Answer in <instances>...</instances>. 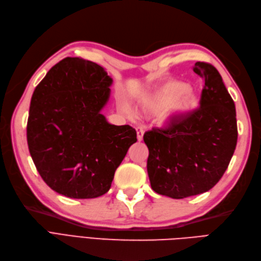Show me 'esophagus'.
<instances>
[{
	"instance_id": "obj_1",
	"label": "esophagus",
	"mask_w": 261,
	"mask_h": 261,
	"mask_svg": "<svg viewBox=\"0 0 261 261\" xmlns=\"http://www.w3.org/2000/svg\"><path fill=\"white\" fill-rule=\"evenodd\" d=\"M136 133H137V139L138 141H141L143 140V137H144V129L143 127H136Z\"/></svg>"
}]
</instances>
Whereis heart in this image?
<instances>
[{"mask_svg":"<svg viewBox=\"0 0 261 261\" xmlns=\"http://www.w3.org/2000/svg\"><path fill=\"white\" fill-rule=\"evenodd\" d=\"M199 107V99L187 83L172 81L165 84L145 105V111L162 113L168 110L171 117L184 116Z\"/></svg>","mask_w":261,"mask_h":261,"instance_id":"b5f03b06","label":"heart"}]
</instances>
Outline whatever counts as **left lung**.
Segmentation results:
<instances>
[{"mask_svg": "<svg viewBox=\"0 0 261 261\" xmlns=\"http://www.w3.org/2000/svg\"><path fill=\"white\" fill-rule=\"evenodd\" d=\"M194 72L204 81L200 108L144 135L151 188L174 199L206 193L215 186L238 143L235 105L218 69L197 62Z\"/></svg>", "mask_w": 261, "mask_h": 261, "instance_id": "1", "label": "left lung"}]
</instances>
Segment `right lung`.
<instances>
[{
    "instance_id": "obj_1",
    "label": "right lung",
    "mask_w": 261,
    "mask_h": 261,
    "mask_svg": "<svg viewBox=\"0 0 261 261\" xmlns=\"http://www.w3.org/2000/svg\"><path fill=\"white\" fill-rule=\"evenodd\" d=\"M112 82L96 63L65 58L36 87L27 143L39 174L54 192L76 199L105 195L137 141L129 125H112L101 114Z\"/></svg>"
}]
</instances>
